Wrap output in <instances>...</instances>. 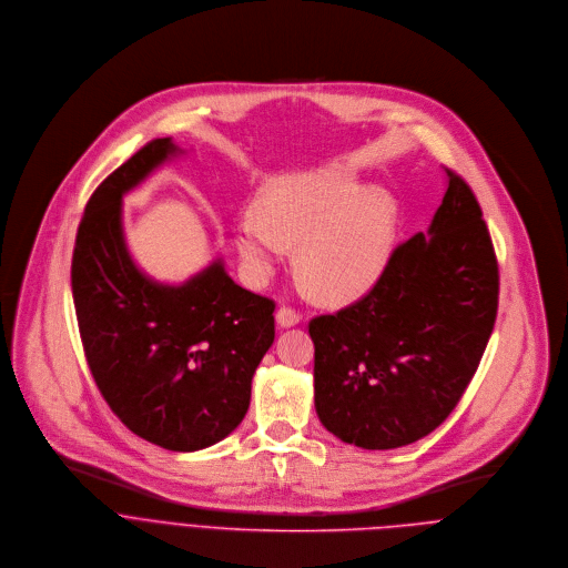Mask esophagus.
Here are the masks:
<instances>
[{
    "mask_svg": "<svg viewBox=\"0 0 568 568\" xmlns=\"http://www.w3.org/2000/svg\"><path fill=\"white\" fill-rule=\"evenodd\" d=\"M277 324L282 326V328H286V326H295L300 320H302V313L297 311V308H293V306H280L277 308Z\"/></svg>",
    "mask_w": 568,
    "mask_h": 568,
    "instance_id": "obj_1",
    "label": "esophagus"
}]
</instances>
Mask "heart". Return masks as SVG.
<instances>
[{"label":"heart","mask_w":568,"mask_h":568,"mask_svg":"<svg viewBox=\"0 0 568 568\" xmlns=\"http://www.w3.org/2000/svg\"><path fill=\"white\" fill-rule=\"evenodd\" d=\"M260 207L237 229V248L253 277L264 280L288 244H300V275L328 302L356 300L381 280L394 246L396 203L367 187L354 168L328 165L273 181Z\"/></svg>","instance_id":"obj_1"}]
</instances>
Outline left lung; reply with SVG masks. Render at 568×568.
I'll list each match as a JSON object with an SVG mask.
<instances>
[{"label":"left lung","instance_id":"8db88e82","mask_svg":"<svg viewBox=\"0 0 568 568\" xmlns=\"http://www.w3.org/2000/svg\"><path fill=\"white\" fill-rule=\"evenodd\" d=\"M429 235L398 244L367 295L315 315V409L339 440L409 445L462 400L499 304V264L470 185L445 168Z\"/></svg>","mask_w":568,"mask_h":568}]
</instances>
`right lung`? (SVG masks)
I'll use <instances>...</instances> for the list:
<instances>
[{
	"mask_svg": "<svg viewBox=\"0 0 568 568\" xmlns=\"http://www.w3.org/2000/svg\"><path fill=\"white\" fill-rule=\"evenodd\" d=\"M176 148L154 139L113 170L78 225L71 291L91 376L134 434L174 452L207 447L246 416L257 365L275 339V302L214 262L183 286L132 262L121 199Z\"/></svg>",
	"mask_w": 568,
	"mask_h": 568,
	"instance_id": "1",
	"label": "right lung"
}]
</instances>
